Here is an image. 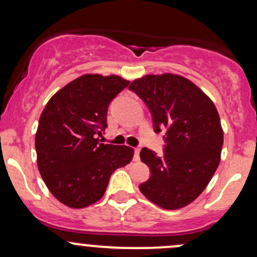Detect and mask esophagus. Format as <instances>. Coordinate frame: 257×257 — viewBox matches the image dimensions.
<instances>
[{"instance_id":"34e87169","label":"esophagus","mask_w":257,"mask_h":257,"mask_svg":"<svg viewBox=\"0 0 257 257\" xmlns=\"http://www.w3.org/2000/svg\"><path fill=\"white\" fill-rule=\"evenodd\" d=\"M140 147H135L134 149V159L135 161H139L140 159Z\"/></svg>"}]
</instances>
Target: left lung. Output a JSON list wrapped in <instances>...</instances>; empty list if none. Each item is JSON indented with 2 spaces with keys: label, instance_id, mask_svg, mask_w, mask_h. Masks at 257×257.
I'll return each mask as SVG.
<instances>
[{
  "label": "left lung",
  "instance_id": "1",
  "mask_svg": "<svg viewBox=\"0 0 257 257\" xmlns=\"http://www.w3.org/2000/svg\"><path fill=\"white\" fill-rule=\"evenodd\" d=\"M129 89L147 105L155 132L166 131L163 156L141 150L151 176L139 188L161 208H184L205 190L220 164L223 131L219 112L204 91L180 75H146L134 79Z\"/></svg>",
  "mask_w": 257,
  "mask_h": 257
}]
</instances>
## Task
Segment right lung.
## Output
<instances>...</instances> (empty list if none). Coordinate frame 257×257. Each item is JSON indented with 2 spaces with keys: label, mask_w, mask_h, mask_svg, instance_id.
Wrapping results in <instances>:
<instances>
[{
  "label": "right lung",
  "mask_w": 257,
  "mask_h": 257,
  "mask_svg": "<svg viewBox=\"0 0 257 257\" xmlns=\"http://www.w3.org/2000/svg\"><path fill=\"white\" fill-rule=\"evenodd\" d=\"M129 81L87 73L58 90L41 113L35 138L37 167L59 202L81 209L104 196L112 173L131 163L129 146L101 144L111 100Z\"/></svg>",
  "instance_id": "1"
}]
</instances>
